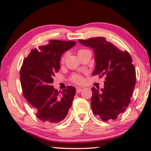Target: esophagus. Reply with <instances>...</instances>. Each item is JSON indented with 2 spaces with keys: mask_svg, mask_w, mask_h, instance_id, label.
<instances>
[{
  "mask_svg": "<svg viewBox=\"0 0 151 151\" xmlns=\"http://www.w3.org/2000/svg\"><path fill=\"white\" fill-rule=\"evenodd\" d=\"M82 91V88L81 87H78L77 88H76V92H77V93H80Z\"/></svg>",
  "mask_w": 151,
  "mask_h": 151,
  "instance_id": "esophagus-1",
  "label": "esophagus"
}]
</instances>
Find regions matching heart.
<instances>
[{"label": "heart", "mask_w": 151, "mask_h": 151, "mask_svg": "<svg viewBox=\"0 0 151 151\" xmlns=\"http://www.w3.org/2000/svg\"><path fill=\"white\" fill-rule=\"evenodd\" d=\"M85 50V49H80L79 51H78V53L81 52V51ZM67 53H64L63 55V56L61 57V59H60V62L62 63H63L64 62H65L66 58L67 56ZM71 79L72 80V82H73L74 83H76V84H82V82H84V79L81 76L79 75V74H73V76H71Z\"/></svg>", "instance_id": "obj_1"}]
</instances>
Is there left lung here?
Instances as JSON below:
<instances>
[{
	"instance_id": "1",
	"label": "left lung",
	"mask_w": 151,
	"mask_h": 151,
	"mask_svg": "<svg viewBox=\"0 0 151 151\" xmlns=\"http://www.w3.org/2000/svg\"><path fill=\"white\" fill-rule=\"evenodd\" d=\"M78 41L93 49L96 65L93 76H105L104 88H91L93 113L104 122L116 119L129 106L135 85V68L131 55L104 37Z\"/></svg>"
}]
</instances>
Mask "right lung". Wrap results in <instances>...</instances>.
<instances>
[{
    "instance_id": "add662e5",
    "label": "right lung",
    "mask_w": 151,
    "mask_h": 151,
    "mask_svg": "<svg viewBox=\"0 0 151 151\" xmlns=\"http://www.w3.org/2000/svg\"><path fill=\"white\" fill-rule=\"evenodd\" d=\"M76 44L75 41L51 40L46 45L32 49L20 70L24 98L36 110V117L46 123H58L71 108L76 88L68 86L60 93L51 85L59 71L63 53Z\"/></svg>"
}]
</instances>
